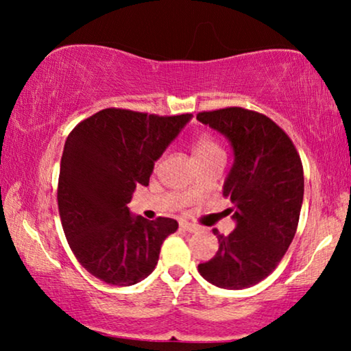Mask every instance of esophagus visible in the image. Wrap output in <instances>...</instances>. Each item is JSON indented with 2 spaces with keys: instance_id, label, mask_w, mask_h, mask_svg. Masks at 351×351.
Returning <instances> with one entry per match:
<instances>
[{
  "instance_id": "esophagus-1",
  "label": "esophagus",
  "mask_w": 351,
  "mask_h": 351,
  "mask_svg": "<svg viewBox=\"0 0 351 351\" xmlns=\"http://www.w3.org/2000/svg\"><path fill=\"white\" fill-rule=\"evenodd\" d=\"M180 228L185 230V232L193 233V232H196V230H198V225L191 223V222H186V220H182V222H180Z\"/></svg>"
}]
</instances>
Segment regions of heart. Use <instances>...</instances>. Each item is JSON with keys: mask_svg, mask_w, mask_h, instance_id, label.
Masks as SVG:
<instances>
[{"mask_svg": "<svg viewBox=\"0 0 351 351\" xmlns=\"http://www.w3.org/2000/svg\"><path fill=\"white\" fill-rule=\"evenodd\" d=\"M191 153H193V158L196 162L199 161H204L208 160V158H213L215 155H222V148L219 147V143L214 141L213 137L209 136V134H196L193 137V141H191ZM196 185L190 186L189 189V193H196Z\"/></svg>", "mask_w": 351, "mask_h": 351, "instance_id": "obj_1", "label": "heart"}]
</instances>
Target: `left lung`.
Listing matches in <instances>:
<instances>
[{"mask_svg":"<svg viewBox=\"0 0 351 351\" xmlns=\"http://www.w3.org/2000/svg\"><path fill=\"white\" fill-rule=\"evenodd\" d=\"M222 132L234 162L223 185L237 228L220 234L219 251L199 275L223 289L251 287L270 275L294 239L304 201V167L289 136L265 114L227 107L196 114Z\"/></svg>","mask_w":351,"mask_h":351,"instance_id":"obj_1","label":"left lung"}]
</instances>
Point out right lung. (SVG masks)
<instances>
[{
    "mask_svg": "<svg viewBox=\"0 0 351 351\" xmlns=\"http://www.w3.org/2000/svg\"><path fill=\"white\" fill-rule=\"evenodd\" d=\"M190 118L105 108L66 137L57 185L62 228L78 262L104 282L145 280L162 241L179 227L169 217H132L128 203Z\"/></svg>",
    "mask_w": 351,
    "mask_h": 351,
    "instance_id": "add662e5",
    "label": "right lung"
}]
</instances>
